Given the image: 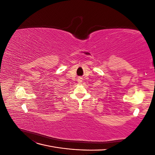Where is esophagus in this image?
I'll list each match as a JSON object with an SVG mask.
<instances>
[{
	"label": "esophagus",
	"mask_w": 155,
	"mask_h": 155,
	"mask_svg": "<svg viewBox=\"0 0 155 155\" xmlns=\"http://www.w3.org/2000/svg\"><path fill=\"white\" fill-rule=\"evenodd\" d=\"M78 81L79 83H81V82L83 81V78H81V77H79V78H78Z\"/></svg>",
	"instance_id": "1"
}]
</instances>
